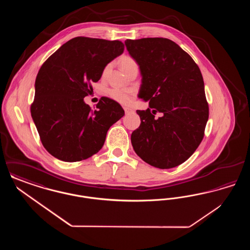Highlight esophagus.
Here are the masks:
<instances>
[{"label":"esophagus","instance_id":"1","mask_svg":"<svg viewBox=\"0 0 250 250\" xmlns=\"http://www.w3.org/2000/svg\"><path fill=\"white\" fill-rule=\"evenodd\" d=\"M124 109H125V114H129V113L134 112V111H133V109H131L130 107H124Z\"/></svg>","mask_w":250,"mask_h":250}]
</instances>
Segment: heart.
<instances>
[{
    "label": "heart",
    "instance_id": "obj_1",
    "mask_svg": "<svg viewBox=\"0 0 250 250\" xmlns=\"http://www.w3.org/2000/svg\"><path fill=\"white\" fill-rule=\"evenodd\" d=\"M121 68L122 69H126L128 67L131 66H134V65H137V62L136 61L131 58L129 56H125L121 59ZM109 66H107L104 70V74L107 73L108 70ZM107 95L108 96L113 99L114 101L118 102L120 104H123V105H127L129 104L131 101V93L127 90H125V89H119V88H112L110 90H108L107 92Z\"/></svg>",
    "mask_w": 250,
    "mask_h": 250
}]
</instances>
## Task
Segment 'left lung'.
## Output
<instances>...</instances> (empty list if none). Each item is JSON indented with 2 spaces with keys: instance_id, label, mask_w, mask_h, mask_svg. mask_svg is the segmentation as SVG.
I'll use <instances>...</instances> for the list:
<instances>
[{
  "instance_id": "left-lung-1",
  "label": "left lung",
  "mask_w": 250,
  "mask_h": 250,
  "mask_svg": "<svg viewBox=\"0 0 250 250\" xmlns=\"http://www.w3.org/2000/svg\"><path fill=\"white\" fill-rule=\"evenodd\" d=\"M125 44L143 77L139 97L150 107L137 110L141 125L131 135L133 149L151 166H179L202 143L209 117L201 70L167 38L126 39ZM156 112L163 116L155 119Z\"/></svg>"
}]
</instances>
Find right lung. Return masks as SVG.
<instances>
[{"label": "right lung", "instance_id": "1", "mask_svg": "<svg viewBox=\"0 0 250 250\" xmlns=\"http://www.w3.org/2000/svg\"><path fill=\"white\" fill-rule=\"evenodd\" d=\"M118 40L78 36L58 48L36 76L31 114L48 153L65 162L82 161L104 145L109 127L125 115L114 100L102 97L92 110L83 98L108 62L124 52Z\"/></svg>", "mask_w": 250, "mask_h": 250}]
</instances>
